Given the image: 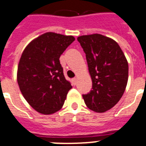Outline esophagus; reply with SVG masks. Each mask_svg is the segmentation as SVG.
<instances>
[{
    "label": "esophagus",
    "mask_w": 146,
    "mask_h": 146,
    "mask_svg": "<svg viewBox=\"0 0 146 146\" xmlns=\"http://www.w3.org/2000/svg\"><path fill=\"white\" fill-rule=\"evenodd\" d=\"M72 83H73V85H76V83H77V79L76 78L72 79Z\"/></svg>",
    "instance_id": "esophagus-1"
}]
</instances>
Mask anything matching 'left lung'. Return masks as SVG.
Listing matches in <instances>:
<instances>
[{"label":"left lung","instance_id":"left-lung-1","mask_svg":"<svg viewBox=\"0 0 146 146\" xmlns=\"http://www.w3.org/2000/svg\"><path fill=\"white\" fill-rule=\"evenodd\" d=\"M77 40L86 54L92 80V90L83 98L88 108L103 113L112 108L125 92L128 61L118 44L104 35H82Z\"/></svg>","mask_w":146,"mask_h":146}]
</instances>
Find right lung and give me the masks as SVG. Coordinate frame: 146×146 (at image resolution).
<instances>
[{"label":"right lung","instance_id":"right-lung-1","mask_svg":"<svg viewBox=\"0 0 146 146\" xmlns=\"http://www.w3.org/2000/svg\"><path fill=\"white\" fill-rule=\"evenodd\" d=\"M75 40L72 35L46 32L32 40L22 52L17 80L33 108L51 114L63 106L71 84L66 80L59 57Z\"/></svg>","mask_w":146,"mask_h":146}]
</instances>
